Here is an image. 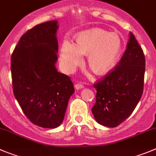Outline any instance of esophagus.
Segmentation results:
<instances>
[{"mask_svg":"<svg viewBox=\"0 0 156 156\" xmlns=\"http://www.w3.org/2000/svg\"><path fill=\"white\" fill-rule=\"evenodd\" d=\"M83 87V83H77L75 85V88L76 90H80Z\"/></svg>","mask_w":156,"mask_h":156,"instance_id":"obj_1","label":"esophagus"}]
</instances>
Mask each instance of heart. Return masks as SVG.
<instances>
[{"instance_id": "b5f03b06", "label": "heart", "mask_w": 156, "mask_h": 156, "mask_svg": "<svg viewBox=\"0 0 156 156\" xmlns=\"http://www.w3.org/2000/svg\"><path fill=\"white\" fill-rule=\"evenodd\" d=\"M122 42L116 33L92 28L76 36V44L65 40L60 48V60L66 70H73L82 62L81 55H88L87 63L98 75L109 72L121 54Z\"/></svg>"}]
</instances>
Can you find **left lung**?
I'll list each match as a JSON object with an SVG mask.
<instances>
[{"label":"left lung","instance_id":"obj_1","mask_svg":"<svg viewBox=\"0 0 156 156\" xmlns=\"http://www.w3.org/2000/svg\"><path fill=\"white\" fill-rule=\"evenodd\" d=\"M145 58L135 35L114 69L94 84L97 90L92 113L104 126L114 128L133 112L143 94Z\"/></svg>","mask_w":156,"mask_h":156}]
</instances>
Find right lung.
I'll list each match as a JSON object with an SVG mask.
<instances>
[{
    "label": "right lung",
    "instance_id": "right-lung-1",
    "mask_svg": "<svg viewBox=\"0 0 156 156\" xmlns=\"http://www.w3.org/2000/svg\"><path fill=\"white\" fill-rule=\"evenodd\" d=\"M56 21L38 24L20 38L11 58L13 92L32 124L46 128L61 125L74 93L70 77L58 73Z\"/></svg>",
    "mask_w": 156,
    "mask_h": 156
}]
</instances>
